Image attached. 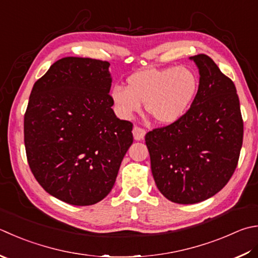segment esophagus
<instances>
[{"label": "esophagus", "mask_w": 258, "mask_h": 258, "mask_svg": "<svg viewBox=\"0 0 258 258\" xmlns=\"http://www.w3.org/2000/svg\"><path fill=\"white\" fill-rule=\"evenodd\" d=\"M133 134H134V138L136 140H142L145 137L146 130L142 127H139V125H135L133 129Z\"/></svg>", "instance_id": "1"}]
</instances>
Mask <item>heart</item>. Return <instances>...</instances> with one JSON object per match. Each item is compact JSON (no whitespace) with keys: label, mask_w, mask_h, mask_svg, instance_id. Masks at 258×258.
<instances>
[{"label":"heart","mask_w":258,"mask_h":258,"mask_svg":"<svg viewBox=\"0 0 258 258\" xmlns=\"http://www.w3.org/2000/svg\"><path fill=\"white\" fill-rule=\"evenodd\" d=\"M199 90L196 73L185 66L147 69L131 74L127 87L113 86L111 98L121 116L129 119L145 103L147 113L158 123H174L191 108Z\"/></svg>","instance_id":"b5f03b06"}]
</instances>
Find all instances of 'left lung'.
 <instances>
[{"mask_svg":"<svg viewBox=\"0 0 258 258\" xmlns=\"http://www.w3.org/2000/svg\"><path fill=\"white\" fill-rule=\"evenodd\" d=\"M200 84L191 108L174 123L146 134L155 183L179 205L207 200L234 174L244 137L236 86L210 57H191Z\"/></svg>","mask_w":258,"mask_h":258,"instance_id":"obj_1","label":"left lung"}]
</instances>
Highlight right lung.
Segmentation results:
<instances>
[{"mask_svg": "<svg viewBox=\"0 0 258 258\" xmlns=\"http://www.w3.org/2000/svg\"><path fill=\"white\" fill-rule=\"evenodd\" d=\"M109 66L92 58L57 60L33 85L24 113L33 176L73 206H92L108 196L134 142L133 123L111 109Z\"/></svg>", "mask_w": 258, "mask_h": 258, "instance_id": "1", "label": "right lung"}]
</instances>
